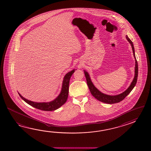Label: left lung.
Wrapping results in <instances>:
<instances>
[{
    "label": "left lung",
    "mask_w": 151,
    "mask_h": 151,
    "mask_svg": "<svg viewBox=\"0 0 151 151\" xmlns=\"http://www.w3.org/2000/svg\"><path fill=\"white\" fill-rule=\"evenodd\" d=\"M126 38L131 45L133 55L135 58V74L134 79L132 81V83H131L130 86L128 87V88L125 91H124V92H122L121 94H119L118 95H116V96H109V95H107V94L103 93L98 90L96 87L94 86V85H93L92 81L91 80L89 74L86 71H84L85 76L86 79L87 83V85L88 86V88L90 89V92L92 94V95L95 98H96V99L99 100L100 101H101L103 103L112 104H115V103H119V102L122 101V100L124 99L125 98L126 96H127L131 92L132 90L133 89V88L134 87L136 83H137V79H138V62L137 61V59L135 58L134 45L133 44L132 42L130 40V39L128 38L127 35L126 36Z\"/></svg>",
    "instance_id": "8db88e82"
}]
</instances>
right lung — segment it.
<instances>
[{
	"instance_id": "1",
	"label": "right lung",
	"mask_w": 151,
	"mask_h": 151,
	"mask_svg": "<svg viewBox=\"0 0 151 151\" xmlns=\"http://www.w3.org/2000/svg\"><path fill=\"white\" fill-rule=\"evenodd\" d=\"M75 70L68 72L67 74L65 76L61 88V92L54 100L51 102L47 103H36L34 101H30L24 98L20 93H18L21 98L24 100L26 103H27L29 105L35 107L37 109H40L42 111H52L55 109H58L60 107L63 105L68 99V90H69V83L70 80L72 75L74 73Z\"/></svg>"
}]
</instances>
